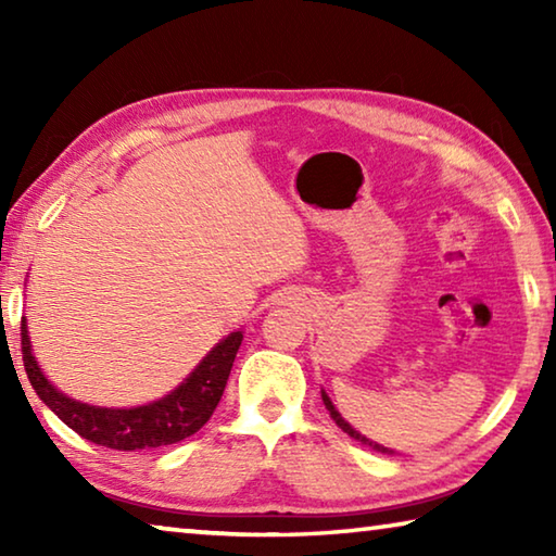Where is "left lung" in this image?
I'll return each instance as SVG.
<instances>
[{
  "instance_id": "1",
  "label": "left lung",
  "mask_w": 556,
  "mask_h": 556,
  "mask_svg": "<svg viewBox=\"0 0 556 556\" xmlns=\"http://www.w3.org/2000/svg\"><path fill=\"white\" fill-rule=\"evenodd\" d=\"M321 397H324V404H326V409L331 412V417H333V421L338 427H341L348 437H353L355 441H361V444H368V446H372L375 451H380V454H394V451H390V448H384V446H380V444H375V441H370L368 437H363L361 431H355L351 425H348V421L341 417V412H338L336 407H333V402H331V397H328V394L321 390Z\"/></svg>"
}]
</instances>
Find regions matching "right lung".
Wrapping results in <instances>:
<instances>
[{"mask_svg": "<svg viewBox=\"0 0 556 556\" xmlns=\"http://www.w3.org/2000/svg\"><path fill=\"white\" fill-rule=\"evenodd\" d=\"M240 343L242 331L225 336L195 365L193 372H188V378L162 400L142 404V407H96V404L78 402L53 388L36 363L29 328H26V318H22L24 368L36 394L75 434L98 446L117 451L159 448L195 434L218 407Z\"/></svg>", "mask_w": 556, "mask_h": 556, "instance_id": "add662e5", "label": "right lung"}]
</instances>
